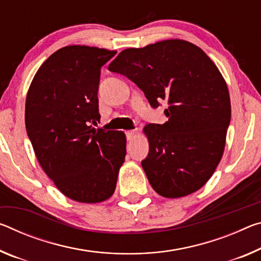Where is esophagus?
Here are the masks:
<instances>
[{
	"mask_svg": "<svg viewBox=\"0 0 261 261\" xmlns=\"http://www.w3.org/2000/svg\"><path fill=\"white\" fill-rule=\"evenodd\" d=\"M125 135H126V138H127V140H131V139H134L136 136H137V130H130V131H126L125 132Z\"/></svg>",
	"mask_w": 261,
	"mask_h": 261,
	"instance_id": "34e87169",
	"label": "esophagus"
}]
</instances>
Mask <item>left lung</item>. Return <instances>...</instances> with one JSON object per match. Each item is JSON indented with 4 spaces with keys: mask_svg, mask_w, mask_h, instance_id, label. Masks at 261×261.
<instances>
[{
    "mask_svg": "<svg viewBox=\"0 0 261 261\" xmlns=\"http://www.w3.org/2000/svg\"><path fill=\"white\" fill-rule=\"evenodd\" d=\"M135 82L152 108L167 102L165 124H147L148 154L142 161L159 195H189L206 184L224 152L231 119L229 90L202 49L182 39L126 48L109 65Z\"/></svg>",
    "mask_w": 261,
    "mask_h": 261,
    "instance_id": "obj_1",
    "label": "left lung"
}]
</instances>
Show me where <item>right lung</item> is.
I'll return each mask as SVG.
<instances>
[{
    "mask_svg": "<svg viewBox=\"0 0 261 261\" xmlns=\"http://www.w3.org/2000/svg\"><path fill=\"white\" fill-rule=\"evenodd\" d=\"M116 51L71 45L40 66L25 102V126L41 168L71 200L98 203L113 195L126 154L122 131L100 121L101 67Z\"/></svg>",
    "mask_w": 261,
    "mask_h": 261,
    "instance_id": "1",
    "label": "right lung"
}]
</instances>
